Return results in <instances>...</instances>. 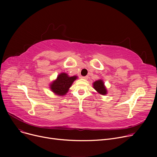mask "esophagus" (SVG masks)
Returning <instances> with one entry per match:
<instances>
[{"mask_svg": "<svg viewBox=\"0 0 157 157\" xmlns=\"http://www.w3.org/2000/svg\"><path fill=\"white\" fill-rule=\"evenodd\" d=\"M81 78L84 79H87L88 78V76H82Z\"/></svg>", "mask_w": 157, "mask_h": 157, "instance_id": "obj_1", "label": "esophagus"}]
</instances>
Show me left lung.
I'll return each mask as SVG.
<instances>
[{
  "mask_svg": "<svg viewBox=\"0 0 157 157\" xmlns=\"http://www.w3.org/2000/svg\"><path fill=\"white\" fill-rule=\"evenodd\" d=\"M93 86L94 89L99 94L105 95L108 93V92H107V89L104 85V81L102 79H98L95 81L93 83Z\"/></svg>",
  "mask_w": 157,
  "mask_h": 157,
  "instance_id": "8db88e82",
  "label": "left lung"
}]
</instances>
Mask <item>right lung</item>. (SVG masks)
<instances>
[{
  "instance_id": "add662e5",
  "label": "right lung",
  "mask_w": 157,
  "mask_h": 157,
  "mask_svg": "<svg viewBox=\"0 0 157 157\" xmlns=\"http://www.w3.org/2000/svg\"><path fill=\"white\" fill-rule=\"evenodd\" d=\"M77 78L76 76L71 77L67 73L62 72L57 76V78L52 82L49 86L55 94L63 96L67 93L73 82Z\"/></svg>"
}]
</instances>
